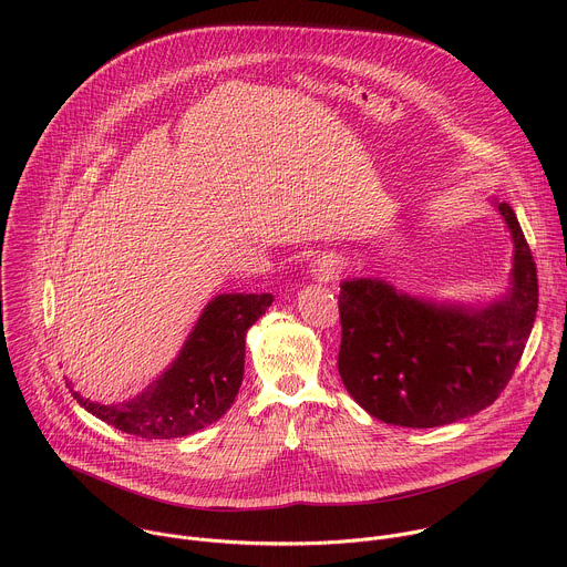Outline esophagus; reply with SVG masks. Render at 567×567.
I'll list each match as a JSON object with an SVG mask.
<instances>
[{
	"label": "esophagus",
	"mask_w": 567,
	"mask_h": 567,
	"mask_svg": "<svg viewBox=\"0 0 567 567\" xmlns=\"http://www.w3.org/2000/svg\"><path fill=\"white\" fill-rule=\"evenodd\" d=\"M341 274V262L334 256H322L311 265V276L320 282L337 280Z\"/></svg>",
	"instance_id": "1"
}]
</instances>
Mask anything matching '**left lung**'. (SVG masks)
Returning a JSON list of instances; mask_svg holds the SVG:
<instances>
[{"mask_svg": "<svg viewBox=\"0 0 567 567\" xmlns=\"http://www.w3.org/2000/svg\"><path fill=\"white\" fill-rule=\"evenodd\" d=\"M514 287L484 309L435 307L383 280L341 285L339 372L361 409L409 429H435L492 406L507 388L538 309L536 262L516 213Z\"/></svg>", "mask_w": 567, "mask_h": 567, "instance_id": "8db88e82", "label": "left lung"}]
</instances>
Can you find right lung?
Returning a JSON list of instances; mask_svg holds the SVG:
<instances>
[{
  "instance_id": "right-lung-1",
  "label": "right lung",
  "mask_w": 567,
  "mask_h": 567,
  "mask_svg": "<svg viewBox=\"0 0 567 567\" xmlns=\"http://www.w3.org/2000/svg\"><path fill=\"white\" fill-rule=\"evenodd\" d=\"M271 302V293H221L210 300L175 363L118 406L71 394L99 420L136 437L173 440L202 431L235 401L245 374L247 330Z\"/></svg>"
}]
</instances>
